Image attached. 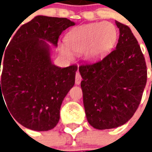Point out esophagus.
Segmentation results:
<instances>
[{"label": "esophagus", "mask_w": 152, "mask_h": 152, "mask_svg": "<svg viewBox=\"0 0 152 152\" xmlns=\"http://www.w3.org/2000/svg\"><path fill=\"white\" fill-rule=\"evenodd\" d=\"M81 80H82V78H81V76H80V74L79 72H76V85H80V82H81Z\"/></svg>", "instance_id": "esophagus-1"}]
</instances>
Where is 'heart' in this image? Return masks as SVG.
<instances>
[{
    "label": "heart",
    "mask_w": 152,
    "mask_h": 152,
    "mask_svg": "<svg viewBox=\"0 0 152 152\" xmlns=\"http://www.w3.org/2000/svg\"><path fill=\"white\" fill-rule=\"evenodd\" d=\"M118 31L114 24L109 22L91 23L73 28L66 34L67 45L60 44V53L67 58H72L74 53H83L90 62L102 59L114 48Z\"/></svg>",
    "instance_id": "obj_1"
}]
</instances>
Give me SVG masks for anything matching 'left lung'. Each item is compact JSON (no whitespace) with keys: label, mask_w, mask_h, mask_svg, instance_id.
<instances>
[{"label":"left lung","mask_w":152,"mask_h":152,"mask_svg":"<svg viewBox=\"0 0 152 152\" xmlns=\"http://www.w3.org/2000/svg\"><path fill=\"white\" fill-rule=\"evenodd\" d=\"M115 24L120 30L115 50L98 63L79 66L86 118L97 129L129 121L147 84V65L137 39L128 26Z\"/></svg>","instance_id":"8db88e82"}]
</instances>
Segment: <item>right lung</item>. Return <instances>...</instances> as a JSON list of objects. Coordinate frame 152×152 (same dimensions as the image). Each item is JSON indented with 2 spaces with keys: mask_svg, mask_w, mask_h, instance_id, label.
Instances as JSON below:
<instances>
[{
  "mask_svg": "<svg viewBox=\"0 0 152 152\" xmlns=\"http://www.w3.org/2000/svg\"><path fill=\"white\" fill-rule=\"evenodd\" d=\"M74 25L66 18L36 16L15 28L0 54V101L5 99L12 118L24 127L47 131L59 121L60 107L75 84L77 66L53 64L48 42L57 46L61 33Z\"/></svg>",
  "mask_w": 152,
  "mask_h": 152,
  "instance_id": "add662e5",
  "label": "right lung"
}]
</instances>
